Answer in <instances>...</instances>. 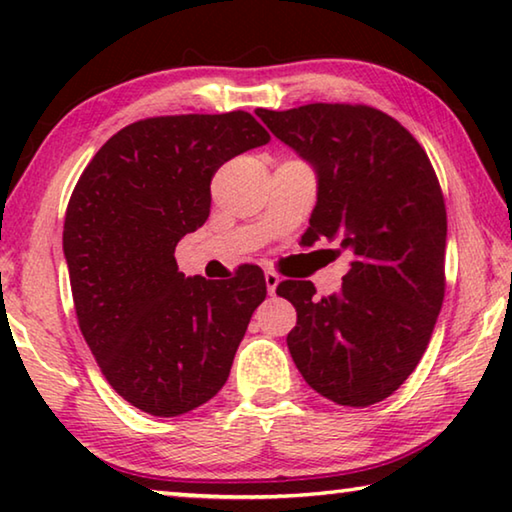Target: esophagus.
Wrapping results in <instances>:
<instances>
[{
	"label": "esophagus",
	"instance_id": "esophagus-1",
	"mask_svg": "<svg viewBox=\"0 0 512 512\" xmlns=\"http://www.w3.org/2000/svg\"><path fill=\"white\" fill-rule=\"evenodd\" d=\"M264 280H266V291H268V296H275L277 284H280V275L273 273V271H266V273H264Z\"/></svg>",
	"mask_w": 512,
	"mask_h": 512
}]
</instances>
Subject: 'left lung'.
I'll return each instance as SVG.
<instances>
[{
	"label": "left lung",
	"mask_w": 512,
	"mask_h": 512,
	"mask_svg": "<svg viewBox=\"0 0 512 512\" xmlns=\"http://www.w3.org/2000/svg\"><path fill=\"white\" fill-rule=\"evenodd\" d=\"M316 171L307 246L339 241L350 271L316 298L305 280L277 284L296 307L287 336L307 384L341 406H370L422 359L445 298L447 212L422 146L386 112L350 103L255 110Z\"/></svg>",
	"instance_id": "obj_1"
}]
</instances>
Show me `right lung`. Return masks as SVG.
<instances>
[{"mask_svg": "<svg viewBox=\"0 0 512 512\" xmlns=\"http://www.w3.org/2000/svg\"><path fill=\"white\" fill-rule=\"evenodd\" d=\"M271 140L244 110L151 117L101 146L69 198L63 253L85 343L137 409L176 418L221 391L264 273L230 284L178 271L176 246L210 216L223 162Z\"/></svg>", "mask_w": 512, "mask_h": 512, "instance_id": "obj_1", "label": "right lung"}]
</instances>
